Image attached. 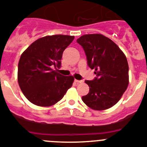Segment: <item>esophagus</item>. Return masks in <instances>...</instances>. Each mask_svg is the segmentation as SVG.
<instances>
[{
	"label": "esophagus",
	"instance_id": "esophagus-1",
	"mask_svg": "<svg viewBox=\"0 0 147 147\" xmlns=\"http://www.w3.org/2000/svg\"><path fill=\"white\" fill-rule=\"evenodd\" d=\"M75 81L77 83H83V80H75Z\"/></svg>",
	"mask_w": 147,
	"mask_h": 147
}]
</instances>
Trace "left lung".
<instances>
[{
  "label": "left lung",
  "instance_id": "left-lung-1",
  "mask_svg": "<svg viewBox=\"0 0 147 147\" xmlns=\"http://www.w3.org/2000/svg\"><path fill=\"white\" fill-rule=\"evenodd\" d=\"M82 46L90 68L96 77L86 80L89 92L82 100L89 108L102 111L111 108L121 97L129 83V67L124 53L102 34H86L77 39Z\"/></svg>",
  "mask_w": 147,
  "mask_h": 147
}]
</instances>
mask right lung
<instances>
[{
	"mask_svg": "<svg viewBox=\"0 0 147 147\" xmlns=\"http://www.w3.org/2000/svg\"><path fill=\"white\" fill-rule=\"evenodd\" d=\"M74 36L53 35L36 40L21 55L18 80L26 98L38 106H51L60 101L74 81L53 67L60 68L62 54Z\"/></svg>",
	"mask_w": 147,
	"mask_h": 147,
	"instance_id": "right-lung-1",
	"label": "right lung"
}]
</instances>
